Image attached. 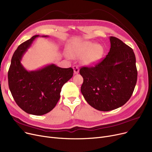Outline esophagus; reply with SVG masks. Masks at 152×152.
Returning a JSON list of instances; mask_svg holds the SVG:
<instances>
[{
  "mask_svg": "<svg viewBox=\"0 0 152 152\" xmlns=\"http://www.w3.org/2000/svg\"><path fill=\"white\" fill-rule=\"evenodd\" d=\"M73 69H74V73L75 74H77L79 73V68L77 66H73Z\"/></svg>",
  "mask_w": 152,
  "mask_h": 152,
  "instance_id": "esophagus-1",
  "label": "esophagus"
}]
</instances>
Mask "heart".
Instances as JSON below:
<instances>
[{
    "label": "heart",
    "instance_id": "obj_1",
    "mask_svg": "<svg viewBox=\"0 0 152 152\" xmlns=\"http://www.w3.org/2000/svg\"><path fill=\"white\" fill-rule=\"evenodd\" d=\"M69 53L73 58L82 57L81 60L84 65L92 66L101 59L103 49L100 44H95L92 42L86 41L71 47Z\"/></svg>",
    "mask_w": 152,
    "mask_h": 152
}]
</instances>
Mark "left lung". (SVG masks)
<instances>
[{"instance_id": "8db88e82", "label": "left lung", "mask_w": 152, "mask_h": 152, "mask_svg": "<svg viewBox=\"0 0 152 152\" xmlns=\"http://www.w3.org/2000/svg\"><path fill=\"white\" fill-rule=\"evenodd\" d=\"M110 52L93 67H82V94L89 104L99 111L121 107L129 100L137 79L133 50L120 39L110 37Z\"/></svg>"}]
</instances>
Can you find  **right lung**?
Returning a JSON list of instances; mask_svg holds the SVG:
<instances>
[{
    "label": "right lung",
    "instance_id": "1",
    "mask_svg": "<svg viewBox=\"0 0 152 152\" xmlns=\"http://www.w3.org/2000/svg\"><path fill=\"white\" fill-rule=\"evenodd\" d=\"M39 36L35 35L18 47L8 72L9 89L15 102L27 113L37 116L50 112L55 107L62 86L73 75L72 68H61L55 64L35 71L24 68L21 63L23 56Z\"/></svg>",
    "mask_w": 152,
    "mask_h": 152
}]
</instances>
